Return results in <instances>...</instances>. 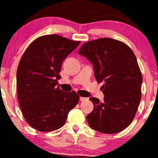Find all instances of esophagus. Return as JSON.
<instances>
[{
    "label": "esophagus",
    "mask_w": 158,
    "mask_h": 158,
    "mask_svg": "<svg viewBox=\"0 0 158 158\" xmlns=\"http://www.w3.org/2000/svg\"><path fill=\"white\" fill-rule=\"evenodd\" d=\"M88 99V98H85V97H79V100L81 102H84V101H86Z\"/></svg>",
    "instance_id": "obj_1"
}]
</instances>
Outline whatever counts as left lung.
Listing matches in <instances>:
<instances>
[{"instance_id":"obj_1","label":"left lung","mask_w":158,"mask_h":158,"mask_svg":"<svg viewBox=\"0 0 158 158\" xmlns=\"http://www.w3.org/2000/svg\"><path fill=\"white\" fill-rule=\"evenodd\" d=\"M93 64L104 102L90 97L94 110L86 117L92 129L115 134L131 124L141 99L142 74L133 51L117 40L102 38L85 43L78 51Z\"/></svg>"}]
</instances>
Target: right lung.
I'll return each instance as SVG.
<instances>
[{"label":"right lung","mask_w":158,"mask_h":158,"mask_svg":"<svg viewBox=\"0 0 158 158\" xmlns=\"http://www.w3.org/2000/svg\"><path fill=\"white\" fill-rule=\"evenodd\" d=\"M79 44L56 34L43 35L21 57L16 76L18 99L26 121L38 131L60 128L79 102L75 91L64 92L57 84L63 61Z\"/></svg>","instance_id":"right-lung-1"}]
</instances>
